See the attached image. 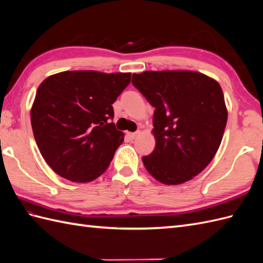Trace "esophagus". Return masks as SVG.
I'll list each match as a JSON object with an SVG mask.
<instances>
[{"mask_svg": "<svg viewBox=\"0 0 263 263\" xmlns=\"http://www.w3.org/2000/svg\"><path fill=\"white\" fill-rule=\"evenodd\" d=\"M138 136H139V132H130V133H127V137L130 138V140H134Z\"/></svg>", "mask_w": 263, "mask_h": 263, "instance_id": "obj_1", "label": "esophagus"}]
</instances>
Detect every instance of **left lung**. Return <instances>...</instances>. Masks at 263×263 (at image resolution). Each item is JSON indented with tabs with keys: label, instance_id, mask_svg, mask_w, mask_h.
Masks as SVG:
<instances>
[{
	"label": "left lung",
	"instance_id": "obj_1",
	"mask_svg": "<svg viewBox=\"0 0 263 263\" xmlns=\"http://www.w3.org/2000/svg\"><path fill=\"white\" fill-rule=\"evenodd\" d=\"M132 84L155 107L156 148L142 158L148 173L164 185H180L209 166L228 121L219 84L192 70L143 71Z\"/></svg>",
	"mask_w": 263,
	"mask_h": 263
}]
</instances>
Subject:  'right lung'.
<instances>
[{
  "label": "right lung",
  "instance_id": "add662e5",
  "mask_svg": "<svg viewBox=\"0 0 263 263\" xmlns=\"http://www.w3.org/2000/svg\"><path fill=\"white\" fill-rule=\"evenodd\" d=\"M131 82L130 72L63 71L36 89L31 125L36 145L54 173L75 182L100 177L123 142L112 104Z\"/></svg>",
  "mask_w": 263,
  "mask_h": 263
}]
</instances>
